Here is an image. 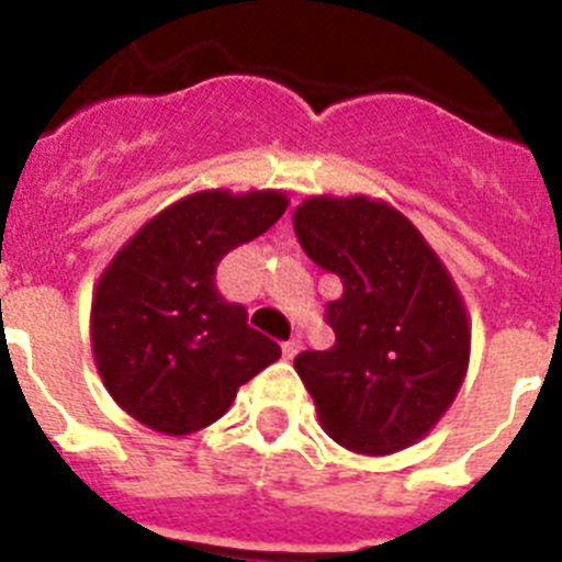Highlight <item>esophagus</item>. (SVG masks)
I'll list each match as a JSON object with an SVG mask.
<instances>
[{"mask_svg":"<svg viewBox=\"0 0 562 562\" xmlns=\"http://www.w3.org/2000/svg\"><path fill=\"white\" fill-rule=\"evenodd\" d=\"M297 352H300V338H291V341L282 344V356H285V359H294Z\"/></svg>","mask_w":562,"mask_h":562,"instance_id":"34e87169","label":"esophagus"}]
</instances>
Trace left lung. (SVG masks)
I'll return each mask as SVG.
<instances>
[{
  "label": "left lung",
  "mask_w": 562,
  "mask_h": 562,
  "mask_svg": "<svg viewBox=\"0 0 562 562\" xmlns=\"http://www.w3.org/2000/svg\"><path fill=\"white\" fill-rule=\"evenodd\" d=\"M306 256L338 273L326 306L335 344L294 359L335 443L391 454L417 443L452 405L470 364V317L440 256L391 203L308 198L294 212Z\"/></svg>",
  "instance_id": "left-lung-1"
}]
</instances>
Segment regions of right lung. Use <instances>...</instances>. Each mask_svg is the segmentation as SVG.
Listing matches in <instances>:
<instances>
[{
	"label": "right lung",
	"instance_id": "obj_1",
	"mask_svg": "<svg viewBox=\"0 0 562 562\" xmlns=\"http://www.w3.org/2000/svg\"><path fill=\"white\" fill-rule=\"evenodd\" d=\"M273 189L194 192L127 241L92 294V356L110 396L143 426L192 435L227 414L238 387L280 359V344L227 303L215 268L282 218Z\"/></svg>",
	"mask_w": 562,
	"mask_h": 562
}]
</instances>
